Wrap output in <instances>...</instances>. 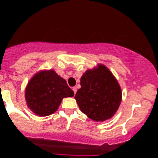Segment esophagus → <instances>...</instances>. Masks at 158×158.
I'll list each match as a JSON object with an SVG mask.
<instances>
[{
    "mask_svg": "<svg viewBox=\"0 0 158 158\" xmlns=\"http://www.w3.org/2000/svg\"><path fill=\"white\" fill-rule=\"evenodd\" d=\"M73 92H74V94H76V91H77V89H76V87H73Z\"/></svg>",
    "mask_w": 158,
    "mask_h": 158,
    "instance_id": "34e87169",
    "label": "esophagus"
}]
</instances>
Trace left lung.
Returning a JSON list of instances; mask_svg holds the SVG:
<instances>
[{
	"instance_id": "1",
	"label": "left lung",
	"mask_w": 158,
	"mask_h": 158,
	"mask_svg": "<svg viewBox=\"0 0 158 158\" xmlns=\"http://www.w3.org/2000/svg\"><path fill=\"white\" fill-rule=\"evenodd\" d=\"M75 98L82 112L92 120L111 118L122 102V89L110 70L102 64L89 69L80 79Z\"/></svg>"
}]
</instances>
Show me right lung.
I'll list each match as a JSON object with an SVG mask.
<instances>
[{
  "instance_id": "right-lung-1",
  "label": "right lung",
  "mask_w": 158,
  "mask_h": 158,
  "mask_svg": "<svg viewBox=\"0 0 158 158\" xmlns=\"http://www.w3.org/2000/svg\"><path fill=\"white\" fill-rule=\"evenodd\" d=\"M73 95L74 92L68 86L66 81L52 69L36 73L25 90L28 108L39 116H47L54 113L63 98Z\"/></svg>"
}]
</instances>
